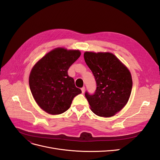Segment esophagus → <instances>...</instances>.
<instances>
[{
	"label": "esophagus",
	"mask_w": 160,
	"mask_h": 160,
	"mask_svg": "<svg viewBox=\"0 0 160 160\" xmlns=\"http://www.w3.org/2000/svg\"><path fill=\"white\" fill-rule=\"evenodd\" d=\"M85 87H83V88H81V91H82V93H84V92H85Z\"/></svg>",
	"instance_id": "esophagus-1"
}]
</instances>
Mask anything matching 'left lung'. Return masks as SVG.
<instances>
[{
	"instance_id": "8db88e82",
	"label": "left lung",
	"mask_w": 160,
	"mask_h": 160,
	"mask_svg": "<svg viewBox=\"0 0 160 160\" xmlns=\"http://www.w3.org/2000/svg\"><path fill=\"white\" fill-rule=\"evenodd\" d=\"M84 59L97 83L93 95L85 93L91 111L100 117L113 116L129 99L133 82L129 69L111 52L86 51Z\"/></svg>"
}]
</instances>
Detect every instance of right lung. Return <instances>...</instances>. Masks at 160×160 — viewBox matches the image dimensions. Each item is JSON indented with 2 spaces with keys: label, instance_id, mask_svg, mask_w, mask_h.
Masks as SVG:
<instances>
[{
  "label": "right lung",
  "instance_id": "right-lung-1",
  "mask_svg": "<svg viewBox=\"0 0 160 160\" xmlns=\"http://www.w3.org/2000/svg\"><path fill=\"white\" fill-rule=\"evenodd\" d=\"M80 55L79 50L56 48L32 67L28 80L30 89L36 103L47 113H64L71 107L75 97L81 93L67 72Z\"/></svg>",
  "mask_w": 160,
  "mask_h": 160
}]
</instances>
